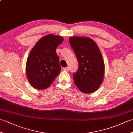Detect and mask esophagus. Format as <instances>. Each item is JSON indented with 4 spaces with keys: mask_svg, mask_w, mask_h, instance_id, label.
Segmentation results:
<instances>
[{
    "mask_svg": "<svg viewBox=\"0 0 133 133\" xmlns=\"http://www.w3.org/2000/svg\"><path fill=\"white\" fill-rule=\"evenodd\" d=\"M63 70H64V71H69V67H64V68H63Z\"/></svg>",
    "mask_w": 133,
    "mask_h": 133,
    "instance_id": "34e87169",
    "label": "esophagus"
}]
</instances>
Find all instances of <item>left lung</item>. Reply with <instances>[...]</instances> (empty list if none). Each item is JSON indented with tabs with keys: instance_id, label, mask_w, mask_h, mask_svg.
<instances>
[{
	"instance_id": "obj_1",
	"label": "left lung",
	"mask_w": 133,
	"mask_h": 133,
	"mask_svg": "<svg viewBox=\"0 0 133 133\" xmlns=\"http://www.w3.org/2000/svg\"><path fill=\"white\" fill-rule=\"evenodd\" d=\"M69 42L78 62V69L73 74L75 83L81 91L92 93L100 87L104 78V64L95 42L87 37L72 36Z\"/></svg>"
}]
</instances>
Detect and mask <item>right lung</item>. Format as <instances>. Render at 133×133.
<instances>
[{"mask_svg":"<svg viewBox=\"0 0 133 133\" xmlns=\"http://www.w3.org/2000/svg\"><path fill=\"white\" fill-rule=\"evenodd\" d=\"M63 41L61 36L49 34L39 39L32 48L26 70L27 78L33 87L47 89L60 73L61 67L56 49Z\"/></svg>","mask_w":133,"mask_h":133,"instance_id":"1","label":"right lung"}]
</instances>
